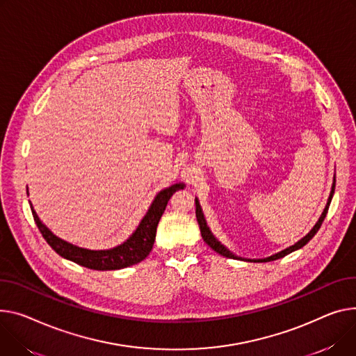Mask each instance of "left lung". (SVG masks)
Here are the masks:
<instances>
[{"label": "left lung", "mask_w": 356, "mask_h": 356, "mask_svg": "<svg viewBox=\"0 0 356 356\" xmlns=\"http://www.w3.org/2000/svg\"><path fill=\"white\" fill-rule=\"evenodd\" d=\"M334 192H335V179H334L332 191H330V195H329V199H327V203H326V207H325V210H323V213H322V216L319 218V220L316 222V225L314 226V229H312L309 233H307L303 239H300V241H299L298 243H295L293 246H291V248H288V249H285V250H282V252H279V253H276V254H273V256H270V257H265V259H243V260H248V262H270V260L280 259V257H283V256H286V254H289V253H292V252H295V250L303 248V246H305L307 242H309V241L314 238V236L316 234V232L319 230V227H321L323 219L326 218V213H327L330 200H332ZM196 218H197V222H199V226H200V232H202L203 241H204L213 250L218 252L219 254H222V256H225V257L242 259V257H238V256H234L233 253H230V252L215 238V236L211 234L210 229H209L207 225H206V220H204V216H203V211H202V209H200V204H199V200H197V199H196Z\"/></svg>", "instance_id": "8db88e82"}]
</instances>
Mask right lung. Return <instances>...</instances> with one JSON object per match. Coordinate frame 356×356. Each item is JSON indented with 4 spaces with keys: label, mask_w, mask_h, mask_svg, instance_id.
<instances>
[{
    "label": "right lung",
    "mask_w": 356,
    "mask_h": 356,
    "mask_svg": "<svg viewBox=\"0 0 356 356\" xmlns=\"http://www.w3.org/2000/svg\"><path fill=\"white\" fill-rule=\"evenodd\" d=\"M183 187L184 184L179 183L161 191L156 196L154 202L152 203L149 211L146 213V216L143 218V220H141L136 232L130 236V239H127V242H124L123 245L108 250H88L57 238L56 234H53L41 223L31 203L30 206H31L34 222L38 230L41 232L42 238L61 257L68 259L71 262L88 269H94V270H115V269H123V268L136 265L149 256L154 245L157 225L161 215L164 213V209L168 206V202L170 200L173 193L176 191H180Z\"/></svg>",
    "instance_id": "1"
}]
</instances>
